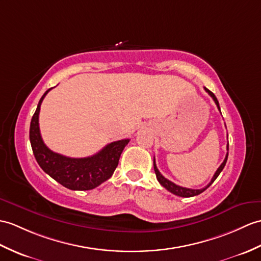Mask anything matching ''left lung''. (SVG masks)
Segmentation results:
<instances>
[{
    "mask_svg": "<svg viewBox=\"0 0 261 261\" xmlns=\"http://www.w3.org/2000/svg\"><path fill=\"white\" fill-rule=\"evenodd\" d=\"M204 90L207 91V92L209 93V95L211 96V98L214 99L215 103H216L217 107H218V110L220 111L219 102H218V100H217V98H216V95H215L213 92H211L210 90H208L207 88H204ZM227 151H229V142H228V144H227ZM227 159H228V152H227V154H226V158H225V160H223V162L221 163L220 167L217 169V171H216V173L214 174V177H213V179H211V181L209 182V185H208V186H205L204 188H202V189H189V188L180 187V186H178V185H175V184L171 182L170 180L166 179V178L163 177V175L160 173V171L158 170V168H156V166H155V160H154V159H153V168H154V172H155V175H156V179H158V181H159L160 185H161L162 187H165L168 191H170L171 193H173V195H175V196L185 197V198H189V197H193V196H198V195H200V193L203 192L205 189H207V188H209L211 185H213V182H214V181L217 179L218 175H219V174H220V172L222 171V169L225 168V166H226V162H227Z\"/></svg>",
    "mask_w": 261,
    "mask_h": 261,
    "instance_id": "obj_1",
    "label": "left lung"
}]
</instances>
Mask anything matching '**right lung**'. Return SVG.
Instances as JSON below:
<instances>
[{
    "label": "right lung",
    "instance_id": "obj_1",
    "mask_svg": "<svg viewBox=\"0 0 261 261\" xmlns=\"http://www.w3.org/2000/svg\"><path fill=\"white\" fill-rule=\"evenodd\" d=\"M50 90L42 95L30 124V142L35 159L42 170L68 189L80 191L94 189L111 178L118 167L120 155L130 140L123 139L109 143L98 153L87 158H69L53 152L42 140L39 126L41 103Z\"/></svg>",
    "mask_w": 261,
    "mask_h": 261
}]
</instances>
